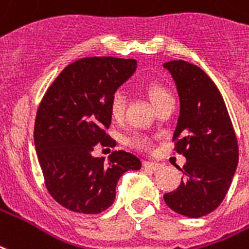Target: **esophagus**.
Listing matches in <instances>:
<instances>
[{
    "label": "esophagus",
    "instance_id": "1",
    "mask_svg": "<svg viewBox=\"0 0 249 249\" xmlns=\"http://www.w3.org/2000/svg\"><path fill=\"white\" fill-rule=\"evenodd\" d=\"M143 167L145 169H150V170H160L162 167L161 163H157V162H152V161H143Z\"/></svg>",
    "mask_w": 249,
    "mask_h": 249
}]
</instances>
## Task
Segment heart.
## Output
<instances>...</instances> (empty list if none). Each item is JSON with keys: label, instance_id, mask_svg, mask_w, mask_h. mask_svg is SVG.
<instances>
[{"label": "heart", "instance_id": "1", "mask_svg": "<svg viewBox=\"0 0 249 249\" xmlns=\"http://www.w3.org/2000/svg\"><path fill=\"white\" fill-rule=\"evenodd\" d=\"M145 91H146V95H148L149 100L152 101V104L154 106V108L162 103L163 100H166L170 96V93L167 91L166 88L162 86L161 83L158 82H150L145 86ZM109 115L113 120H120L124 115L125 109V95L124 92L121 89H117L109 97ZM129 142L132 146L139 149H148L150 146V143L145 137L142 136H134L129 140Z\"/></svg>", "mask_w": 249, "mask_h": 249}]
</instances>
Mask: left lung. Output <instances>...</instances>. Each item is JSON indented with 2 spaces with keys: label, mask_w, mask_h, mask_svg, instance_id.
<instances>
[{
  "label": "left lung",
  "mask_w": 249,
  "mask_h": 249,
  "mask_svg": "<svg viewBox=\"0 0 249 249\" xmlns=\"http://www.w3.org/2000/svg\"><path fill=\"white\" fill-rule=\"evenodd\" d=\"M179 96V117L173 134L174 150L186 157L185 178L163 195L173 211L200 218L222 203L232 182L239 148L227 107L215 83L185 60L163 63Z\"/></svg>",
  "instance_id": "8db88e82"
}]
</instances>
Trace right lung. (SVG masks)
Here are the masks:
<instances>
[{
    "mask_svg": "<svg viewBox=\"0 0 249 249\" xmlns=\"http://www.w3.org/2000/svg\"><path fill=\"white\" fill-rule=\"evenodd\" d=\"M134 59L91 56L68 64L55 79L36 110L34 143L50 195L70 211L99 213L115 202L116 185L141 161L124 150L108 161L93 150L116 145L109 97L133 75Z\"/></svg>",
    "mask_w": 249,
    "mask_h": 249,
    "instance_id": "obj_1",
    "label": "right lung"
}]
</instances>
